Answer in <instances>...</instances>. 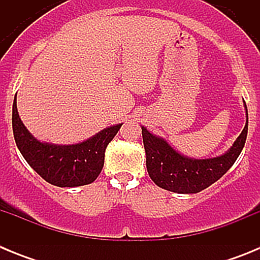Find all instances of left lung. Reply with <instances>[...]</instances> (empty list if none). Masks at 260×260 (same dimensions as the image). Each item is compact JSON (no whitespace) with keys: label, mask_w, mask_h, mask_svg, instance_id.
Listing matches in <instances>:
<instances>
[{"label":"left lung","mask_w":260,"mask_h":260,"mask_svg":"<svg viewBox=\"0 0 260 260\" xmlns=\"http://www.w3.org/2000/svg\"><path fill=\"white\" fill-rule=\"evenodd\" d=\"M240 137L225 153L210 158H194L176 151L164 138L157 137L142 126L147 156V171L151 180L161 189L177 194H195L220 180L236 162L247 137L249 116Z\"/></svg>","instance_id":"obj_1"}]
</instances>
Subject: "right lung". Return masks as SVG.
<instances>
[{"instance_id":"right-lung-1","label":"right lung","mask_w":260,"mask_h":260,"mask_svg":"<svg viewBox=\"0 0 260 260\" xmlns=\"http://www.w3.org/2000/svg\"><path fill=\"white\" fill-rule=\"evenodd\" d=\"M13 133L18 150L29 167L47 182L75 187L93 182L104 167L105 148L122 123L105 127L93 137L74 144H54L36 139L20 119L17 95L13 103Z\"/></svg>"}]
</instances>
